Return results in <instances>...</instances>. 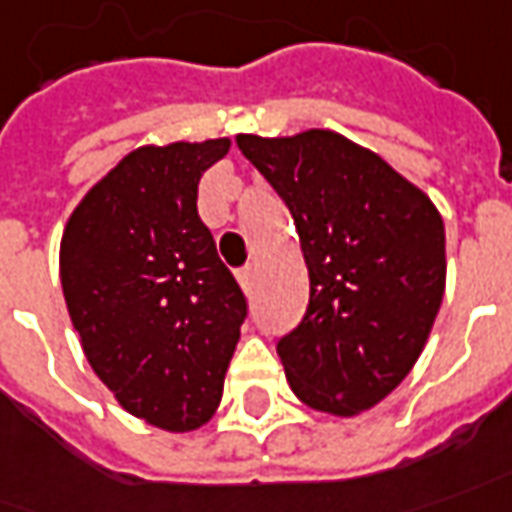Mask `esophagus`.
Masks as SVG:
<instances>
[{"instance_id": "34e87169", "label": "esophagus", "mask_w": 512, "mask_h": 512, "mask_svg": "<svg viewBox=\"0 0 512 512\" xmlns=\"http://www.w3.org/2000/svg\"><path fill=\"white\" fill-rule=\"evenodd\" d=\"M252 280H255V269H252V266H246V269L238 271V283L243 285V291L252 288Z\"/></svg>"}]
</instances>
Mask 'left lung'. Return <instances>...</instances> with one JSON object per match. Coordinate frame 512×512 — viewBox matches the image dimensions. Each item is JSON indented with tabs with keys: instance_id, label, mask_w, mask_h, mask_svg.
Masks as SVG:
<instances>
[{
	"instance_id": "8db88e82",
	"label": "left lung",
	"mask_w": 512,
	"mask_h": 512,
	"mask_svg": "<svg viewBox=\"0 0 512 512\" xmlns=\"http://www.w3.org/2000/svg\"><path fill=\"white\" fill-rule=\"evenodd\" d=\"M300 232L311 300L277 342L305 406L353 417L415 367L446 291V229L431 198L336 131L238 134Z\"/></svg>"
}]
</instances>
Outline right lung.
<instances>
[{
  "mask_svg": "<svg viewBox=\"0 0 512 512\" xmlns=\"http://www.w3.org/2000/svg\"><path fill=\"white\" fill-rule=\"evenodd\" d=\"M229 139L145 145L69 215L61 288L83 353L125 412L204 426L224 392L246 297L198 218V182Z\"/></svg>",
  "mask_w": 512,
  "mask_h": 512,
  "instance_id": "obj_1",
  "label": "right lung"
}]
</instances>
